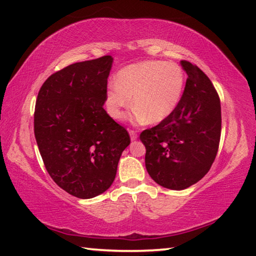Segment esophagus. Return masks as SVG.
Returning <instances> with one entry per match:
<instances>
[{
	"instance_id": "1",
	"label": "esophagus",
	"mask_w": 256,
	"mask_h": 256,
	"mask_svg": "<svg viewBox=\"0 0 256 256\" xmlns=\"http://www.w3.org/2000/svg\"><path fill=\"white\" fill-rule=\"evenodd\" d=\"M129 134H130V138H132V140H134V139L138 138V134L136 130H134V129L129 130Z\"/></svg>"
}]
</instances>
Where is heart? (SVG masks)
<instances>
[{
	"label": "heart",
	"instance_id": "1",
	"mask_svg": "<svg viewBox=\"0 0 256 256\" xmlns=\"http://www.w3.org/2000/svg\"><path fill=\"white\" fill-rule=\"evenodd\" d=\"M185 82L184 71L174 62L147 60L130 64L118 72L116 84L106 91V109L112 119L122 122L132 99L136 122L159 124L178 107Z\"/></svg>",
	"mask_w": 256,
	"mask_h": 256
}]
</instances>
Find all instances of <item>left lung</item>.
Wrapping results in <instances>:
<instances>
[{"instance_id": "obj_1", "label": "left lung", "mask_w": 256, "mask_h": 256, "mask_svg": "<svg viewBox=\"0 0 256 256\" xmlns=\"http://www.w3.org/2000/svg\"><path fill=\"white\" fill-rule=\"evenodd\" d=\"M184 94L170 117L144 130L147 172L157 184L180 190L200 180L218 155L220 100L212 81L196 64L186 60Z\"/></svg>"}]
</instances>
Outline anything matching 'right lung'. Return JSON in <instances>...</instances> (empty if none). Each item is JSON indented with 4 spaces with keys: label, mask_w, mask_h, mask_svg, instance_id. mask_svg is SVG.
I'll list each match as a JSON object with an SVG mask.
<instances>
[{
    "label": "right lung",
    "mask_w": 256,
    "mask_h": 256,
    "mask_svg": "<svg viewBox=\"0 0 256 256\" xmlns=\"http://www.w3.org/2000/svg\"><path fill=\"white\" fill-rule=\"evenodd\" d=\"M112 58L76 62L42 84L34 134L43 164L56 184L78 198L112 186L130 137L104 109Z\"/></svg>",
    "instance_id": "obj_1"
}]
</instances>
